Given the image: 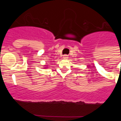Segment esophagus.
Listing matches in <instances>:
<instances>
[{
  "mask_svg": "<svg viewBox=\"0 0 121 121\" xmlns=\"http://www.w3.org/2000/svg\"><path fill=\"white\" fill-rule=\"evenodd\" d=\"M63 57H64V59H67L68 57V56H67V55H64Z\"/></svg>",
  "mask_w": 121,
  "mask_h": 121,
  "instance_id": "1",
  "label": "esophagus"
}]
</instances>
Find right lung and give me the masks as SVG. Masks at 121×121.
<instances>
[{
	"label": "right lung",
	"instance_id": "1",
	"mask_svg": "<svg viewBox=\"0 0 121 121\" xmlns=\"http://www.w3.org/2000/svg\"><path fill=\"white\" fill-rule=\"evenodd\" d=\"M44 67H43V68H44V69H46V68H47V65H44Z\"/></svg>",
	"mask_w": 121,
	"mask_h": 121
}]
</instances>
